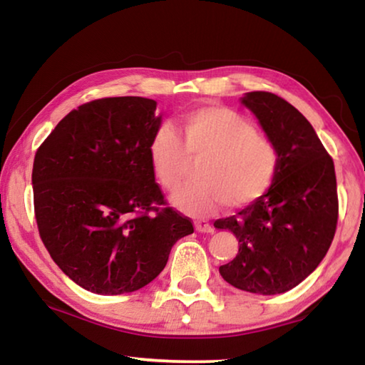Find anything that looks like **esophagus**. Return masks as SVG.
<instances>
[{"mask_svg": "<svg viewBox=\"0 0 365 365\" xmlns=\"http://www.w3.org/2000/svg\"><path fill=\"white\" fill-rule=\"evenodd\" d=\"M195 228L200 233H212L214 232V227L209 224V222H206V220L195 222Z\"/></svg>", "mask_w": 365, "mask_h": 365, "instance_id": "1", "label": "esophagus"}]
</instances>
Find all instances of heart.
Masks as SVG:
<instances>
[{
	"label": "heart",
	"instance_id": "heart-1",
	"mask_svg": "<svg viewBox=\"0 0 365 365\" xmlns=\"http://www.w3.org/2000/svg\"><path fill=\"white\" fill-rule=\"evenodd\" d=\"M178 130L182 139L169 123L154 132L150 160L163 188L174 193L182 187L188 160L202 159L195 172L197 182L174 197L182 212L205 217L224 202L250 206L274 185L279 148L237 110L215 104L188 109L180 115Z\"/></svg>",
	"mask_w": 365,
	"mask_h": 365
}]
</instances>
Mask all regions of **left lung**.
I'll use <instances>...</instances> for the list:
<instances>
[{
	"mask_svg": "<svg viewBox=\"0 0 365 365\" xmlns=\"http://www.w3.org/2000/svg\"><path fill=\"white\" fill-rule=\"evenodd\" d=\"M242 103L279 148L280 168L261 200L214 222L238 240L237 257L219 272L243 292L279 294L316 270L335 237V165L309 120L283 98L251 91Z\"/></svg>",
	"mask_w": 365,
	"mask_h": 365,
	"instance_id": "obj_1",
	"label": "left lung"
}]
</instances>
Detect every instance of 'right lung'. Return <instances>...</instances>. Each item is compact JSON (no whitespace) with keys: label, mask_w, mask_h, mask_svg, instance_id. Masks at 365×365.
Segmentation results:
<instances>
[{"label":"right lung","mask_w":365,"mask_h":365,"mask_svg":"<svg viewBox=\"0 0 365 365\" xmlns=\"http://www.w3.org/2000/svg\"><path fill=\"white\" fill-rule=\"evenodd\" d=\"M156 101L103 98L71 110L36 150L32 185L43 245L59 269L98 294L132 293L168 264L193 224L154 182Z\"/></svg>","instance_id":"1"}]
</instances>
